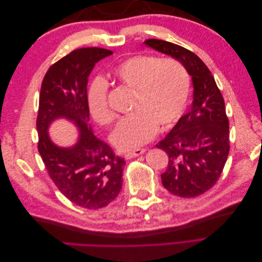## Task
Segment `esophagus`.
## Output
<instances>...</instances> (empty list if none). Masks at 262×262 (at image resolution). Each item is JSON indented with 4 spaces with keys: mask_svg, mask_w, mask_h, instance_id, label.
I'll return each instance as SVG.
<instances>
[{
    "mask_svg": "<svg viewBox=\"0 0 262 262\" xmlns=\"http://www.w3.org/2000/svg\"><path fill=\"white\" fill-rule=\"evenodd\" d=\"M145 150H146L145 148H139V149H136V150H132V152H128L126 154H124V158H126V160H131V158H133V157L145 153Z\"/></svg>",
    "mask_w": 262,
    "mask_h": 262,
    "instance_id": "34e87169",
    "label": "esophagus"
}]
</instances>
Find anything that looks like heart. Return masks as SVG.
Masks as SVG:
<instances>
[{
	"label": "heart",
	"mask_w": 262,
	"mask_h": 262,
	"mask_svg": "<svg viewBox=\"0 0 262 262\" xmlns=\"http://www.w3.org/2000/svg\"><path fill=\"white\" fill-rule=\"evenodd\" d=\"M113 76L124 87L134 91L132 115L123 118L110 136L121 150H130L152 140L157 130L166 131L176 123L186 107L190 77L177 60L152 55H133L115 68ZM89 107L99 124H110L115 114L107 104V92L102 83L91 90Z\"/></svg>",
	"instance_id": "b5f03b06"
}]
</instances>
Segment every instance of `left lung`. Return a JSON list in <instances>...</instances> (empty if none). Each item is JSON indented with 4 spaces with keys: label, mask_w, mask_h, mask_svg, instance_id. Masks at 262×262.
<instances>
[{
    "label": "left lung",
    "mask_w": 262,
    "mask_h": 262,
    "mask_svg": "<svg viewBox=\"0 0 262 262\" xmlns=\"http://www.w3.org/2000/svg\"><path fill=\"white\" fill-rule=\"evenodd\" d=\"M144 45L178 60L191 76V108L156 147L168 155L162 184L181 198L200 195L212 188L224 168L229 153V125L223 96L204 62L184 47L160 39Z\"/></svg>",
    "instance_id": "left-lung-1"
}]
</instances>
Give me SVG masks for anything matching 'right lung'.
<instances>
[{
	"label": "right lung",
	"mask_w": 262,
	"mask_h": 262,
	"mask_svg": "<svg viewBox=\"0 0 262 262\" xmlns=\"http://www.w3.org/2000/svg\"><path fill=\"white\" fill-rule=\"evenodd\" d=\"M113 54L102 48L74 50L49 68L41 84L37 117L38 150L54 185L74 204L90 210L114 201L122 187L124 160L95 137L90 123L87 82L95 64ZM58 118L79 129L77 143L53 144L49 128Z\"/></svg>",
	"instance_id": "right-lung-1"
}]
</instances>
